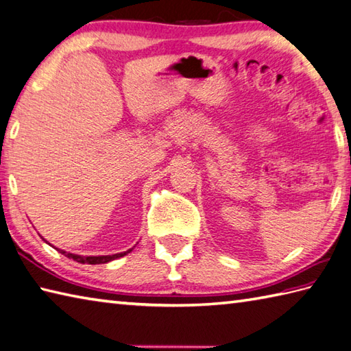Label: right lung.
<instances>
[{"label":"right lung","instance_id":"right-lung-1","mask_svg":"<svg viewBox=\"0 0 351 351\" xmlns=\"http://www.w3.org/2000/svg\"><path fill=\"white\" fill-rule=\"evenodd\" d=\"M46 243H48V241H46ZM51 245V243H49ZM52 246V245H51ZM57 251H60L61 254H64L66 256H69V258H72V260H75V261H77V263H81V264H104V263H110V261H112V260H117V258H120V256H124L126 254H129L132 249H129V251H126V252H120V254H114V255H99V256H93V255H90V256H84V255H77V254H72V252H66V251H61V249H58V247H56Z\"/></svg>","mask_w":351,"mask_h":351}]
</instances>
